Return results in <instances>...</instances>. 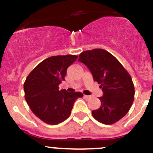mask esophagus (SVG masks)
Returning <instances> with one entry per match:
<instances>
[{
	"label": "esophagus",
	"mask_w": 153,
	"mask_h": 153,
	"mask_svg": "<svg viewBox=\"0 0 153 153\" xmlns=\"http://www.w3.org/2000/svg\"><path fill=\"white\" fill-rule=\"evenodd\" d=\"M89 96H88V95H84V98H85V99H88V98H89Z\"/></svg>",
	"instance_id": "1"
}]
</instances>
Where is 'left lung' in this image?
<instances>
[{
  "label": "left lung",
  "instance_id": "left-lung-1",
  "mask_svg": "<svg viewBox=\"0 0 153 153\" xmlns=\"http://www.w3.org/2000/svg\"><path fill=\"white\" fill-rule=\"evenodd\" d=\"M79 57L78 61L86 65L104 93L99 97L101 107L92 110L93 117L103 124L116 123L127 114L134 101V86L130 74L104 49L84 51Z\"/></svg>",
  "mask_w": 153,
  "mask_h": 153
}]
</instances>
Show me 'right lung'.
Returning <instances> with one entry per match:
<instances>
[{"mask_svg":"<svg viewBox=\"0 0 153 153\" xmlns=\"http://www.w3.org/2000/svg\"><path fill=\"white\" fill-rule=\"evenodd\" d=\"M77 59L74 55L52 56L45 59L29 74L24 83L25 97L31 111L42 121L57 125L68 119L74 103L81 92L59 90L65 80L67 69Z\"/></svg>","mask_w":153,"mask_h":153,"instance_id":"add662e5","label":"right lung"}]
</instances>
